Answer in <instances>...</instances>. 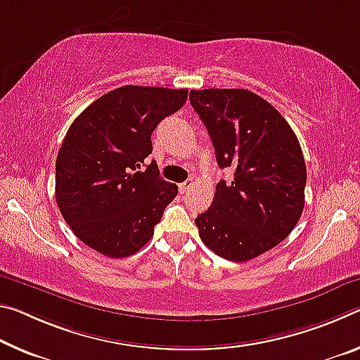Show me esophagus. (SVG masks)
<instances>
[{
	"mask_svg": "<svg viewBox=\"0 0 360 360\" xmlns=\"http://www.w3.org/2000/svg\"><path fill=\"white\" fill-rule=\"evenodd\" d=\"M192 186H193L192 179H187L186 182H182V184H179V192H181V193H186V192H189Z\"/></svg>",
	"mask_w": 360,
	"mask_h": 360,
	"instance_id": "1",
	"label": "esophagus"
}]
</instances>
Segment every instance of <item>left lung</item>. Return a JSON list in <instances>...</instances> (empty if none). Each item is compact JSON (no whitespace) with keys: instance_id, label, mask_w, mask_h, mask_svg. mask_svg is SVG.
Wrapping results in <instances>:
<instances>
[{"instance_id":"left-lung-1","label":"left lung","mask_w":360,"mask_h":360,"mask_svg":"<svg viewBox=\"0 0 360 360\" xmlns=\"http://www.w3.org/2000/svg\"><path fill=\"white\" fill-rule=\"evenodd\" d=\"M219 168L211 207L195 224L218 256L243 262L269 252L298 224L304 208L306 163L298 138L269 102L248 89L191 91Z\"/></svg>"}]
</instances>
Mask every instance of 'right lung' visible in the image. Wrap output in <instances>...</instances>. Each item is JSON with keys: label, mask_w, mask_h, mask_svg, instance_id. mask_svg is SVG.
I'll list each match as a JSON object with an SVG mask.
<instances>
[{"label": "right lung", "mask_w": 360, "mask_h": 360, "mask_svg": "<svg viewBox=\"0 0 360 360\" xmlns=\"http://www.w3.org/2000/svg\"><path fill=\"white\" fill-rule=\"evenodd\" d=\"M187 89L122 86L101 96L68 128L56 160V200L73 233L108 258L144 247L178 186L162 179L150 136L186 104Z\"/></svg>", "instance_id": "1"}]
</instances>
